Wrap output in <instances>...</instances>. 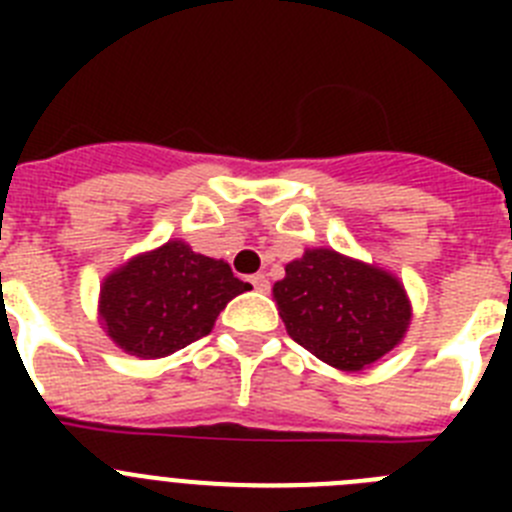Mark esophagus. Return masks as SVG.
<instances>
[{"label": "esophagus", "mask_w": 512, "mask_h": 512, "mask_svg": "<svg viewBox=\"0 0 512 512\" xmlns=\"http://www.w3.org/2000/svg\"><path fill=\"white\" fill-rule=\"evenodd\" d=\"M251 284H253V289H256V292H269V279L264 277V274H253L251 277Z\"/></svg>", "instance_id": "34e87169"}]
</instances>
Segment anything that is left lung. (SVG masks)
Listing matches in <instances>:
<instances>
[{
	"instance_id": "left-lung-1",
	"label": "left lung",
	"mask_w": 512,
	"mask_h": 512,
	"mask_svg": "<svg viewBox=\"0 0 512 512\" xmlns=\"http://www.w3.org/2000/svg\"><path fill=\"white\" fill-rule=\"evenodd\" d=\"M274 284L287 333L325 364L359 372L400 343L410 325L405 289L377 266L330 248L307 251Z\"/></svg>"
}]
</instances>
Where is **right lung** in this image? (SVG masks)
I'll return each instance as SVG.
<instances>
[{"label": "right lung", "instance_id": "add662e5", "mask_svg": "<svg viewBox=\"0 0 512 512\" xmlns=\"http://www.w3.org/2000/svg\"><path fill=\"white\" fill-rule=\"evenodd\" d=\"M248 289L225 261L169 241L104 279V328L128 354L161 359L207 336L225 305Z\"/></svg>", "mask_w": 512, "mask_h": 512}]
</instances>
